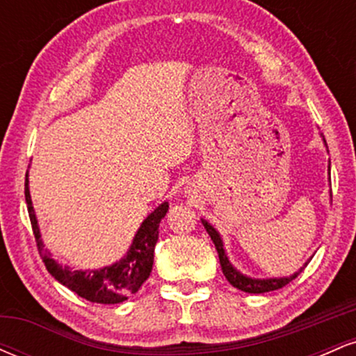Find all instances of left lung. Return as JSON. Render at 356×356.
Instances as JSON below:
<instances>
[{"instance_id": "8db88e82", "label": "left lung", "mask_w": 356, "mask_h": 356, "mask_svg": "<svg viewBox=\"0 0 356 356\" xmlns=\"http://www.w3.org/2000/svg\"><path fill=\"white\" fill-rule=\"evenodd\" d=\"M202 224L204 227H206L207 234L211 236L212 243H214L216 249H218V254H219V263H220V268H222V273L224 276H226V280L229 281V283L234 286V288L241 289V291H246V293H268V291H275V289H280L286 286L288 283H291L295 277L300 275L301 271H303L305 268H301L300 271L295 273L293 276H288V277H273V280H252V277H248L244 275H241L238 269L232 268V264L229 263V259H227L226 252H224V248H222V241H220V236L219 232L214 229V227L211 226L207 220L202 219ZM308 264V263H306ZM305 264V266H306Z\"/></svg>"}]
</instances>
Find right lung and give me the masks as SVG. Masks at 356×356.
<instances>
[{
  "instance_id": "obj_1",
  "label": "right lung",
  "mask_w": 356,
  "mask_h": 356,
  "mask_svg": "<svg viewBox=\"0 0 356 356\" xmlns=\"http://www.w3.org/2000/svg\"><path fill=\"white\" fill-rule=\"evenodd\" d=\"M24 199H26L28 214H30L31 227H33L36 248H38L44 266L58 283L67 286L73 293L92 301V303L117 305L125 301L134 293H137L138 288L149 277L154 264V248L159 239V224L169 209L167 202L161 204L142 222L140 229L137 231L136 239H134L132 246H130L124 259L112 264V266L102 268L99 271H70L68 268H61L60 264H56L51 259L50 252L43 246L33 204H31L30 189H28V174L26 181H24Z\"/></svg>"
}]
</instances>
